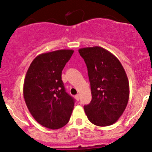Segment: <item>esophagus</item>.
<instances>
[{
  "instance_id": "1",
  "label": "esophagus",
  "mask_w": 152,
  "mask_h": 152,
  "mask_svg": "<svg viewBox=\"0 0 152 152\" xmlns=\"http://www.w3.org/2000/svg\"><path fill=\"white\" fill-rule=\"evenodd\" d=\"M75 98L77 100H80V95H75Z\"/></svg>"
}]
</instances>
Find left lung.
I'll return each instance as SVG.
<instances>
[{
	"mask_svg": "<svg viewBox=\"0 0 152 152\" xmlns=\"http://www.w3.org/2000/svg\"><path fill=\"white\" fill-rule=\"evenodd\" d=\"M88 68L92 100L85 105L88 118L98 126L116 122L125 110L129 98V83L121 63L103 47L80 49Z\"/></svg>",
	"mask_w": 152,
	"mask_h": 152,
	"instance_id": "obj_1",
	"label": "left lung"
}]
</instances>
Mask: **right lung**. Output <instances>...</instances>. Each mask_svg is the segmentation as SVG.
Masks as SVG:
<instances>
[{"label": "right lung", "instance_id": "right-lung-1", "mask_svg": "<svg viewBox=\"0 0 152 152\" xmlns=\"http://www.w3.org/2000/svg\"><path fill=\"white\" fill-rule=\"evenodd\" d=\"M74 51L41 54L31 63L23 84V97L34 118L43 126L60 129L70 118L75 100L66 93L62 71Z\"/></svg>", "mask_w": 152, "mask_h": 152}]
</instances>
